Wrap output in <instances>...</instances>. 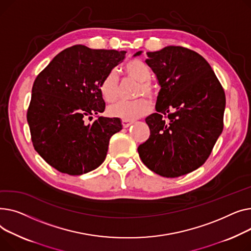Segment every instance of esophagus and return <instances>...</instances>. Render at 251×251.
<instances>
[{
	"label": "esophagus",
	"mask_w": 251,
	"mask_h": 251,
	"mask_svg": "<svg viewBox=\"0 0 251 251\" xmlns=\"http://www.w3.org/2000/svg\"><path fill=\"white\" fill-rule=\"evenodd\" d=\"M131 124H132V122H130V121H128V120H123V121H122V125H123L124 127H128Z\"/></svg>",
	"instance_id": "1"
}]
</instances>
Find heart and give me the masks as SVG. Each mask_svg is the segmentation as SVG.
Returning a JSON list of instances; mask_svg holds the SVG:
<instances>
[{
  "instance_id": "1",
  "label": "heart",
  "mask_w": 251,
  "mask_h": 251,
  "mask_svg": "<svg viewBox=\"0 0 251 251\" xmlns=\"http://www.w3.org/2000/svg\"><path fill=\"white\" fill-rule=\"evenodd\" d=\"M125 73L127 78L139 83L136 96L141 97L147 95L155 97L157 88L151 82L152 72L150 68L143 61L132 58L125 66ZM101 95L106 102H114L120 95V79L115 71H110L100 83ZM152 108L151 101L141 97L134 101H120L108 107V114L113 117H120L124 120H135L149 113Z\"/></svg>"
}]
</instances>
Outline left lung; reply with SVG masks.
<instances>
[{"instance_id":"left-lung-1","label":"left lung","mask_w":251,"mask_h":251,"mask_svg":"<svg viewBox=\"0 0 251 251\" xmlns=\"http://www.w3.org/2000/svg\"><path fill=\"white\" fill-rule=\"evenodd\" d=\"M147 55L161 90L157 112L145 120L150 137L138 152L153 172L178 177L201 167L211 155L224 127L225 92L209 63L194 50L166 47Z\"/></svg>"}]
</instances>
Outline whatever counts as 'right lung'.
I'll return each instance as SVG.
<instances>
[{
  "label": "right lung",
  "mask_w": 251,
  "mask_h": 251,
  "mask_svg": "<svg viewBox=\"0 0 251 251\" xmlns=\"http://www.w3.org/2000/svg\"><path fill=\"white\" fill-rule=\"evenodd\" d=\"M126 52L78 44L56 54L38 74L27 122L35 151L57 171L81 175L105 160L110 138L123 128L121 120H85L104 111L100 83Z\"/></svg>",
  "instance_id": "1"
}]
</instances>
